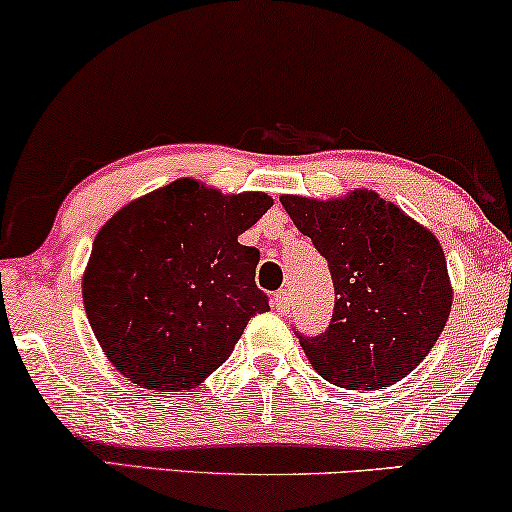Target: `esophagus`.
<instances>
[{"label":"esophagus","mask_w":512,"mask_h":512,"mask_svg":"<svg viewBox=\"0 0 512 512\" xmlns=\"http://www.w3.org/2000/svg\"><path fill=\"white\" fill-rule=\"evenodd\" d=\"M272 307H275V310H277L279 314H289V310H291V298H289V291H286V289L277 291V293H275V298H272Z\"/></svg>","instance_id":"1"}]
</instances>
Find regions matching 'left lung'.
I'll use <instances>...</instances> for the list:
<instances>
[{"label": "left lung", "mask_w": 512, "mask_h": 512, "mask_svg": "<svg viewBox=\"0 0 512 512\" xmlns=\"http://www.w3.org/2000/svg\"><path fill=\"white\" fill-rule=\"evenodd\" d=\"M282 205L333 277L335 307L326 331H296L314 370L335 387L356 391L403 380L450 317V277L436 237L368 191L328 202L282 195Z\"/></svg>", "instance_id": "8db88e82"}]
</instances>
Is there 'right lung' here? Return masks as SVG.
<instances>
[{"mask_svg":"<svg viewBox=\"0 0 512 512\" xmlns=\"http://www.w3.org/2000/svg\"><path fill=\"white\" fill-rule=\"evenodd\" d=\"M270 205L265 193L221 195L179 179L104 223L83 305L121 375L184 391L228 359L249 319L270 310L254 282L261 254L237 242Z\"/></svg>","mask_w":512,"mask_h":512,"instance_id":"add662e5","label":"right lung"}]
</instances>
